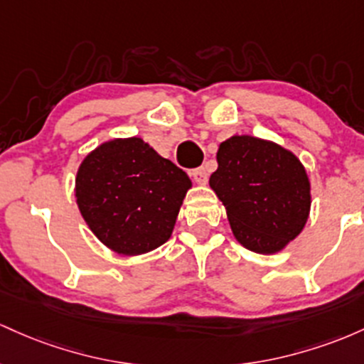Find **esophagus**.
Instances as JSON below:
<instances>
[{"label":"esophagus","mask_w":364,"mask_h":364,"mask_svg":"<svg viewBox=\"0 0 364 364\" xmlns=\"http://www.w3.org/2000/svg\"><path fill=\"white\" fill-rule=\"evenodd\" d=\"M193 178L198 183H206L208 182V170H206V166H199V168H196V170H193Z\"/></svg>","instance_id":"1"}]
</instances>
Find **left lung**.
I'll use <instances>...</instances> for the list:
<instances>
[{
    "mask_svg": "<svg viewBox=\"0 0 364 364\" xmlns=\"http://www.w3.org/2000/svg\"><path fill=\"white\" fill-rule=\"evenodd\" d=\"M216 160L210 187L244 247L273 255L301 234L311 194L304 166L291 151L258 137L234 136L220 144Z\"/></svg>",
    "mask_w": 364,
    "mask_h": 364,
    "instance_id": "left-lung-1",
    "label": "left lung"
}]
</instances>
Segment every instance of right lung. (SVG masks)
Returning a JSON list of instances; mask_svg holds the SVG:
<instances>
[{
    "mask_svg": "<svg viewBox=\"0 0 364 364\" xmlns=\"http://www.w3.org/2000/svg\"><path fill=\"white\" fill-rule=\"evenodd\" d=\"M191 181L142 139L101 144L77 171L79 210L94 235L118 255H142L170 239Z\"/></svg>",
    "mask_w": 364,
    "mask_h": 364,
    "instance_id": "add662e5",
    "label": "right lung"
}]
</instances>
